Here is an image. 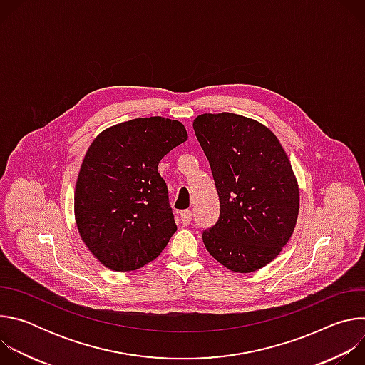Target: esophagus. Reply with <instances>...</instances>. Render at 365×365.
I'll return each instance as SVG.
<instances>
[{
  "mask_svg": "<svg viewBox=\"0 0 365 365\" xmlns=\"http://www.w3.org/2000/svg\"><path fill=\"white\" fill-rule=\"evenodd\" d=\"M192 218H193L192 211H182V212H180V220H182V224H183V225H189L190 221H192Z\"/></svg>",
  "mask_w": 365,
  "mask_h": 365,
  "instance_id": "34e87169",
  "label": "esophagus"
}]
</instances>
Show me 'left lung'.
Here are the masks:
<instances>
[{
	"mask_svg": "<svg viewBox=\"0 0 365 365\" xmlns=\"http://www.w3.org/2000/svg\"><path fill=\"white\" fill-rule=\"evenodd\" d=\"M193 130L221 206L203 244L232 272L259 270L280 254L297 221L299 186L287 154L266 125L242 115L202 114Z\"/></svg>",
	"mask_w": 365,
	"mask_h": 365,
	"instance_id": "left-lung-1",
	"label": "left lung"
}]
</instances>
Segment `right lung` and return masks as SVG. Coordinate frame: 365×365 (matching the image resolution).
Returning <instances> with one entry per match:
<instances>
[{
    "label": "right lung",
    "mask_w": 365,
    "mask_h": 365,
    "mask_svg": "<svg viewBox=\"0 0 365 365\" xmlns=\"http://www.w3.org/2000/svg\"><path fill=\"white\" fill-rule=\"evenodd\" d=\"M186 140L182 123L150 117L110 127L92 141L76 180L75 220L101 264L134 272L168 245L178 227L158 166Z\"/></svg>",
    "instance_id": "right-lung-1"
}]
</instances>
